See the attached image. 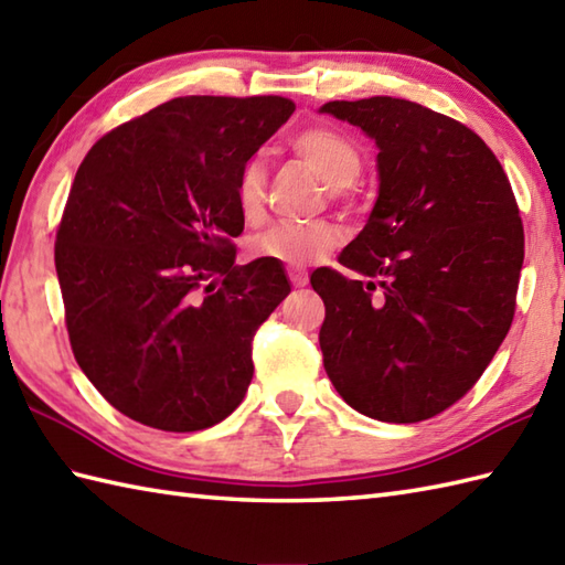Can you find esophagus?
Returning <instances> with one entry per match:
<instances>
[{
    "instance_id": "1",
    "label": "esophagus",
    "mask_w": 565,
    "mask_h": 565,
    "mask_svg": "<svg viewBox=\"0 0 565 565\" xmlns=\"http://www.w3.org/2000/svg\"><path fill=\"white\" fill-rule=\"evenodd\" d=\"M289 279H291L294 286H298V289H301V286L308 284V271L294 267V269H289Z\"/></svg>"
}]
</instances>
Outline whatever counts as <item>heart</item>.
<instances>
[{
	"label": "heart",
	"mask_w": 565,
	"mask_h": 565,
	"mask_svg": "<svg viewBox=\"0 0 565 565\" xmlns=\"http://www.w3.org/2000/svg\"><path fill=\"white\" fill-rule=\"evenodd\" d=\"M296 158L313 167L334 194L350 189L364 170V158L356 142L334 128H308L291 140ZM267 172L259 160H249L237 177L235 203L239 218L255 225L264 215ZM342 231L330 221L274 223L249 239V255L262 262H279L286 267H303L326 257L340 245Z\"/></svg>",
	"instance_id": "obj_1"
}]
</instances>
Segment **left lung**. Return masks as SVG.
<instances>
[{
  "label": "left lung",
  "instance_id": "obj_1",
  "mask_svg": "<svg viewBox=\"0 0 565 565\" xmlns=\"http://www.w3.org/2000/svg\"><path fill=\"white\" fill-rule=\"evenodd\" d=\"M376 142L379 196L340 264L316 269L332 386L366 417L419 423L473 388L514 316L524 231L498 158L471 128L407 99L328 102ZM382 294L376 295L375 289Z\"/></svg>",
  "mask_w": 565,
  "mask_h": 565
}]
</instances>
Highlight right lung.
I'll return each mask as SVG.
<instances>
[{
	"instance_id": "1",
	"label": "right lung",
	"mask_w": 565,
	"mask_h": 565,
	"mask_svg": "<svg viewBox=\"0 0 565 565\" xmlns=\"http://www.w3.org/2000/svg\"><path fill=\"white\" fill-rule=\"evenodd\" d=\"M294 109L284 97H177L79 164L55 237L70 344L140 425L206 429L245 398L252 338L291 286L279 262L235 264V186Z\"/></svg>"
}]
</instances>
